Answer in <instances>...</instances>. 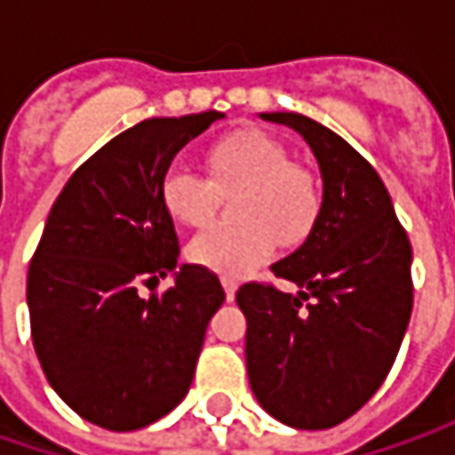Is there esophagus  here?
<instances>
[{
  "label": "esophagus",
  "instance_id": "34e87169",
  "mask_svg": "<svg viewBox=\"0 0 455 455\" xmlns=\"http://www.w3.org/2000/svg\"><path fill=\"white\" fill-rule=\"evenodd\" d=\"M222 289H225V299H228V301H233L237 291V281L235 278H228V275H225V278H222Z\"/></svg>",
  "mask_w": 455,
  "mask_h": 455
}]
</instances>
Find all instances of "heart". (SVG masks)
<instances>
[{
  "mask_svg": "<svg viewBox=\"0 0 455 455\" xmlns=\"http://www.w3.org/2000/svg\"><path fill=\"white\" fill-rule=\"evenodd\" d=\"M207 180L172 166L159 184V200L169 218L184 228L210 222L220 197L233 200L237 225L210 228L187 245V258L220 275H243L258 268L273 243H301L319 215V189L304 166L291 164L286 147L268 133L245 129L215 141L204 151Z\"/></svg>",
  "mask_w": 455,
  "mask_h": 455,
  "instance_id": "1",
  "label": "heart"
}]
</instances>
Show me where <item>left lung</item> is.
Returning a JSON list of instances; mask_svg holds the SVG:
<instances>
[{
  "label": "left lung",
  "mask_w": 455,
  "mask_h": 455,
  "mask_svg": "<svg viewBox=\"0 0 455 455\" xmlns=\"http://www.w3.org/2000/svg\"><path fill=\"white\" fill-rule=\"evenodd\" d=\"M304 136L322 172L306 240L273 263L299 293L245 283V364L260 408L291 428L339 426L377 393L412 311L411 240L372 164L301 114H260Z\"/></svg>",
  "instance_id": "obj_1"
}]
</instances>
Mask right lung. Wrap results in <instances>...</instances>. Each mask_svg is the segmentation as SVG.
<instances>
[{"mask_svg": "<svg viewBox=\"0 0 455 455\" xmlns=\"http://www.w3.org/2000/svg\"><path fill=\"white\" fill-rule=\"evenodd\" d=\"M225 114L147 118L98 149L62 187L27 273L35 352L50 387L106 430L164 418L192 385L207 323L225 291L180 266L159 184L187 141ZM172 275L149 299L139 285Z\"/></svg>", "mask_w": 455, "mask_h": 455, "instance_id": "obj_1", "label": "right lung"}]
</instances>
